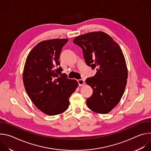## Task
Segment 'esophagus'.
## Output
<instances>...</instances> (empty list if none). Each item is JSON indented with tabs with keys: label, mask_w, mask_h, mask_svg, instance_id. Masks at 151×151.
<instances>
[{
	"label": "esophagus",
	"mask_w": 151,
	"mask_h": 151,
	"mask_svg": "<svg viewBox=\"0 0 151 151\" xmlns=\"http://www.w3.org/2000/svg\"><path fill=\"white\" fill-rule=\"evenodd\" d=\"M78 82L79 86H82L85 83V82H84V81L83 79H78Z\"/></svg>",
	"instance_id": "esophagus-1"
}]
</instances>
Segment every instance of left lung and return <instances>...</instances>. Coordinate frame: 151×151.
I'll return each mask as SVG.
<instances>
[{"mask_svg":"<svg viewBox=\"0 0 151 151\" xmlns=\"http://www.w3.org/2000/svg\"><path fill=\"white\" fill-rule=\"evenodd\" d=\"M73 42L82 48L86 64L97 71L85 81L93 90L87 100V106L96 113L109 112L119 102L127 81V65L120 47L103 32L82 35Z\"/></svg>","mask_w":151,"mask_h":151,"instance_id":"1","label":"left lung"}]
</instances>
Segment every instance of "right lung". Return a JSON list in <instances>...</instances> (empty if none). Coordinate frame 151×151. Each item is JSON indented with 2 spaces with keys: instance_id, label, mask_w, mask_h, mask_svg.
<instances>
[{
  "instance_id": "right-lung-1",
  "label": "right lung",
  "mask_w": 151,
  "mask_h": 151,
  "mask_svg": "<svg viewBox=\"0 0 151 151\" xmlns=\"http://www.w3.org/2000/svg\"><path fill=\"white\" fill-rule=\"evenodd\" d=\"M68 39L39 42L29 54L23 71L25 90L37 109L50 116L60 114L69 106L78 83L69 79L60 66V56Z\"/></svg>"
}]
</instances>
